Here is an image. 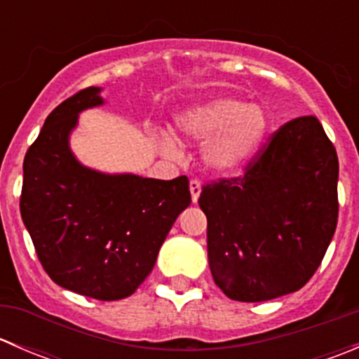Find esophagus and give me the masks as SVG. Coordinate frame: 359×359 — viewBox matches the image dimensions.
I'll list each match as a JSON object with an SVG mask.
<instances>
[{"label":"esophagus","mask_w":359,"mask_h":359,"mask_svg":"<svg viewBox=\"0 0 359 359\" xmlns=\"http://www.w3.org/2000/svg\"><path fill=\"white\" fill-rule=\"evenodd\" d=\"M189 191H191V198H193V203L198 201V198H200V193H201V182L198 179H193L189 182Z\"/></svg>","instance_id":"esophagus-1"}]
</instances>
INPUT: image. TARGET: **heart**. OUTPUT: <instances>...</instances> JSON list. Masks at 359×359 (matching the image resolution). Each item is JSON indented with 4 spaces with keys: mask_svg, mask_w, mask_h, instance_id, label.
Returning <instances> with one entry per match:
<instances>
[{
    "mask_svg": "<svg viewBox=\"0 0 359 359\" xmlns=\"http://www.w3.org/2000/svg\"><path fill=\"white\" fill-rule=\"evenodd\" d=\"M177 126L187 139L208 142L203 153L205 165L220 175L238 173L253 158L269 126L266 112L236 97H217L189 107L179 116ZM166 151L175 146L163 140Z\"/></svg>",
    "mask_w": 359,
    "mask_h": 359,
    "instance_id": "1",
    "label": "heart"
}]
</instances>
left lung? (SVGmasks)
Here are the masks:
<instances>
[{"label": "left lung", "instance_id": "obj_1", "mask_svg": "<svg viewBox=\"0 0 359 359\" xmlns=\"http://www.w3.org/2000/svg\"><path fill=\"white\" fill-rule=\"evenodd\" d=\"M339 158L314 116L273 133L247 172L203 186L213 281L229 299L264 302L313 278L339 217Z\"/></svg>", "mask_w": 359, "mask_h": 359}]
</instances>
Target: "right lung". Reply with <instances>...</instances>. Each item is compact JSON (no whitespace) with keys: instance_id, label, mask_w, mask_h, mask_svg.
Wrapping results in <instances>:
<instances>
[{"instance_id":"obj_1","label":"right lung","mask_w":359,"mask_h":359,"mask_svg":"<svg viewBox=\"0 0 359 359\" xmlns=\"http://www.w3.org/2000/svg\"><path fill=\"white\" fill-rule=\"evenodd\" d=\"M90 86L45 119L24 158L20 215L43 269L59 287L97 300L132 295L191 203L189 180L144 179L83 166L69 147L79 112L102 106Z\"/></svg>"}]
</instances>
